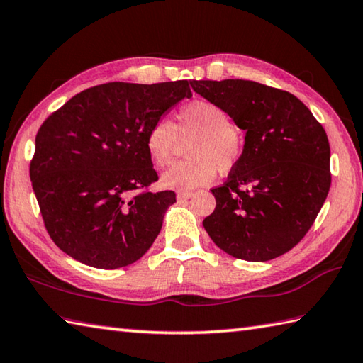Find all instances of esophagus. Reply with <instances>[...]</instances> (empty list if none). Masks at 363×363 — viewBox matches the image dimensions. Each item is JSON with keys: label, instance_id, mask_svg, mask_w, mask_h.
Listing matches in <instances>:
<instances>
[{"label": "esophagus", "instance_id": "esophagus-1", "mask_svg": "<svg viewBox=\"0 0 363 363\" xmlns=\"http://www.w3.org/2000/svg\"><path fill=\"white\" fill-rule=\"evenodd\" d=\"M191 197H193V193H188V191H180V193L177 194V199H179L180 202L188 201V199H191Z\"/></svg>", "mask_w": 363, "mask_h": 363}]
</instances>
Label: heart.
Segmentation results:
<instances>
[{
	"mask_svg": "<svg viewBox=\"0 0 363 363\" xmlns=\"http://www.w3.org/2000/svg\"><path fill=\"white\" fill-rule=\"evenodd\" d=\"M188 143V161L177 162L162 175V184L174 189H193L229 174L243 155V134L215 102L197 99L183 106L175 123L155 121L145 135V147L155 166L172 162L180 140Z\"/></svg>",
	"mask_w": 363,
	"mask_h": 363,
	"instance_id": "b5f03b06",
	"label": "heart"
}]
</instances>
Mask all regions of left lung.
Wrapping results in <instances>:
<instances>
[{"label": "left lung", "mask_w": 363, "mask_h": 363, "mask_svg": "<svg viewBox=\"0 0 363 363\" xmlns=\"http://www.w3.org/2000/svg\"><path fill=\"white\" fill-rule=\"evenodd\" d=\"M243 129V155L203 228L218 248L265 262L292 250L310 230L330 189V145L324 128L294 94L257 82L193 80Z\"/></svg>", "instance_id": "obj_1"}]
</instances>
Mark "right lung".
I'll list each match as a JSON object with an SVG mask.
<instances>
[{
    "label": "right lung",
    "instance_id": "right-lung-1",
    "mask_svg": "<svg viewBox=\"0 0 363 363\" xmlns=\"http://www.w3.org/2000/svg\"><path fill=\"white\" fill-rule=\"evenodd\" d=\"M191 96L186 80L111 82L75 94L43 123L30 179L45 229L61 251L112 270L150 250L175 193L147 191L158 174L145 135Z\"/></svg>",
    "mask_w": 363,
    "mask_h": 363
}]
</instances>
